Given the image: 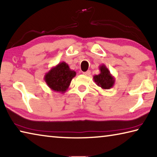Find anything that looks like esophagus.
Returning a JSON list of instances; mask_svg holds the SVG:
<instances>
[{
    "label": "esophagus",
    "instance_id": "esophagus-1",
    "mask_svg": "<svg viewBox=\"0 0 157 157\" xmlns=\"http://www.w3.org/2000/svg\"><path fill=\"white\" fill-rule=\"evenodd\" d=\"M83 74L84 75H86V76H88V75H89L90 74H91V71H87L86 72H84L83 73Z\"/></svg>",
    "mask_w": 157,
    "mask_h": 157
}]
</instances>
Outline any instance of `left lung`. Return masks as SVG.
Returning <instances> with one entry per match:
<instances>
[{
  "instance_id": "1",
  "label": "left lung",
  "mask_w": 157,
  "mask_h": 157,
  "mask_svg": "<svg viewBox=\"0 0 157 157\" xmlns=\"http://www.w3.org/2000/svg\"><path fill=\"white\" fill-rule=\"evenodd\" d=\"M100 74L94 75V80L98 86L102 89H109L115 84V78L105 64L99 66Z\"/></svg>"
}]
</instances>
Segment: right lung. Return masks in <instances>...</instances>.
Wrapping results in <instances>:
<instances>
[{
  "label": "right lung",
  "instance_id": "add662e5",
  "mask_svg": "<svg viewBox=\"0 0 157 157\" xmlns=\"http://www.w3.org/2000/svg\"><path fill=\"white\" fill-rule=\"evenodd\" d=\"M75 75V71L71 70L68 63L62 62L46 73L44 80L52 91L63 94L68 89L71 80Z\"/></svg>",
  "mask_w": 157,
  "mask_h": 157
}]
</instances>
